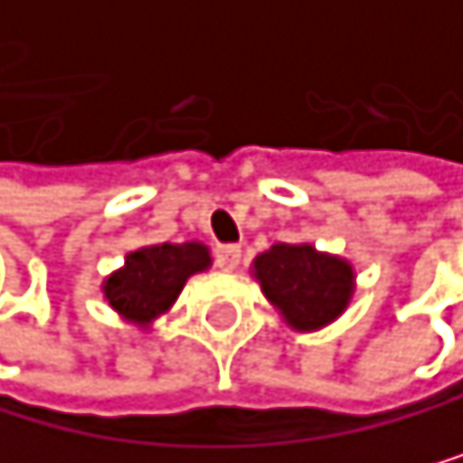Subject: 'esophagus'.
<instances>
[{
  "mask_svg": "<svg viewBox=\"0 0 463 463\" xmlns=\"http://www.w3.org/2000/svg\"><path fill=\"white\" fill-rule=\"evenodd\" d=\"M241 260V248L239 245H218L215 248V265L222 268V271H233Z\"/></svg>",
  "mask_w": 463,
  "mask_h": 463,
  "instance_id": "obj_1",
  "label": "esophagus"
}]
</instances>
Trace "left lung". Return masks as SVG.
<instances>
[{
	"label": "left lung",
	"instance_id": "1",
	"mask_svg": "<svg viewBox=\"0 0 463 463\" xmlns=\"http://www.w3.org/2000/svg\"><path fill=\"white\" fill-rule=\"evenodd\" d=\"M253 277L262 295L277 306L288 326L312 333L347 309L355 274L347 260L321 253L312 245L277 241L253 260Z\"/></svg>",
	"mask_w": 463,
	"mask_h": 463
}]
</instances>
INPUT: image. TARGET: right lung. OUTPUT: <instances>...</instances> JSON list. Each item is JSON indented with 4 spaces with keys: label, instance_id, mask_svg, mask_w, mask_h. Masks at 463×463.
I'll return each instance as SVG.
<instances>
[{
    "label": "right lung",
    "instance_id": "add662e5",
    "mask_svg": "<svg viewBox=\"0 0 463 463\" xmlns=\"http://www.w3.org/2000/svg\"><path fill=\"white\" fill-rule=\"evenodd\" d=\"M210 248L201 241L184 245H148L130 250L125 265L104 279V300L137 326H148L154 317L172 309L186 279L210 268Z\"/></svg>",
    "mask_w": 463,
    "mask_h": 463
}]
</instances>
